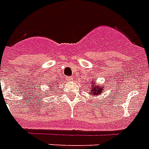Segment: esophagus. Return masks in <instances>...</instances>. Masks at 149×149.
I'll return each instance as SVG.
<instances>
[{
	"mask_svg": "<svg viewBox=\"0 0 149 149\" xmlns=\"http://www.w3.org/2000/svg\"><path fill=\"white\" fill-rule=\"evenodd\" d=\"M72 80H73V78H72V77H66V81L71 82V81H72Z\"/></svg>",
	"mask_w": 149,
	"mask_h": 149,
	"instance_id": "1",
	"label": "esophagus"
}]
</instances>
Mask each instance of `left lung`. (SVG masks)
<instances>
[{
  "label": "left lung",
  "mask_w": 149,
  "mask_h": 149,
  "mask_svg": "<svg viewBox=\"0 0 149 149\" xmlns=\"http://www.w3.org/2000/svg\"><path fill=\"white\" fill-rule=\"evenodd\" d=\"M89 96H98V95H102L104 93V89L106 88L105 86H101L100 84L95 83V79L93 80L89 81Z\"/></svg>",
  "instance_id": "1"
}]
</instances>
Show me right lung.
Instances as JSON below:
<instances>
[{"mask_svg":"<svg viewBox=\"0 0 149 149\" xmlns=\"http://www.w3.org/2000/svg\"><path fill=\"white\" fill-rule=\"evenodd\" d=\"M55 84H56V83H49V90H50V91H52V88H53V87H54V86H55ZM49 85L51 86L50 87L49 86Z\"/></svg>","mask_w":149,"mask_h":149,"instance_id":"add662e5","label":"right lung"}]
</instances>
